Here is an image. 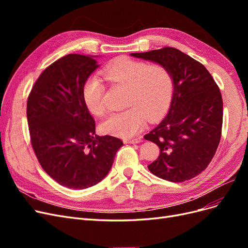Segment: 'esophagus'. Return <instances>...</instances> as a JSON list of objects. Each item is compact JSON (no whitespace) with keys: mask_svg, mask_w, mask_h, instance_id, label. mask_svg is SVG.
Listing matches in <instances>:
<instances>
[{"mask_svg":"<svg viewBox=\"0 0 248 248\" xmlns=\"http://www.w3.org/2000/svg\"><path fill=\"white\" fill-rule=\"evenodd\" d=\"M140 141H141L140 139H133L130 140H126L125 142L126 144H139V142H140Z\"/></svg>","mask_w":248,"mask_h":248,"instance_id":"obj_1","label":"esophagus"}]
</instances>
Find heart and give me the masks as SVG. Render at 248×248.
I'll return each instance as SVG.
<instances>
[{
	"label": "heart",
	"mask_w": 248,
	"mask_h": 248,
	"mask_svg": "<svg viewBox=\"0 0 248 248\" xmlns=\"http://www.w3.org/2000/svg\"><path fill=\"white\" fill-rule=\"evenodd\" d=\"M102 73L110 84L126 88L125 106L128 107L108 117L101 125L103 132L129 139L144 128L146 119L155 121L166 114L174 94V78L167 66L122 57L109 63ZM104 94L106 86L98 78L87 79L82 98L91 114H106Z\"/></svg>",
	"instance_id": "heart-1"
}]
</instances>
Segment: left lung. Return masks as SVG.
Instances as JSON below:
<instances>
[{
  "mask_svg": "<svg viewBox=\"0 0 248 248\" xmlns=\"http://www.w3.org/2000/svg\"><path fill=\"white\" fill-rule=\"evenodd\" d=\"M130 55L167 66L174 78L167 117L144 137L160 149L158 158L148 169L167 181L190 180L208 167L220 141L223 106L219 88L204 65L177 48Z\"/></svg>",
  "mask_w": 248,
  "mask_h": 248,
  "instance_id": "left-lung-1",
  "label": "left lung"
}]
</instances>
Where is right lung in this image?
<instances>
[{
  "instance_id": "obj_1",
  "label": "right lung",
  "mask_w": 248,
  "mask_h": 248,
  "mask_svg": "<svg viewBox=\"0 0 248 248\" xmlns=\"http://www.w3.org/2000/svg\"><path fill=\"white\" fill-rule=\"evenodd\" d=\"M96 56L67 55L50 64L28 97L30 138L42 169L60 185L91 187L106 177L123 141L95 134L82 88L98 68Z\"/></svg>"
}]
</instances>
